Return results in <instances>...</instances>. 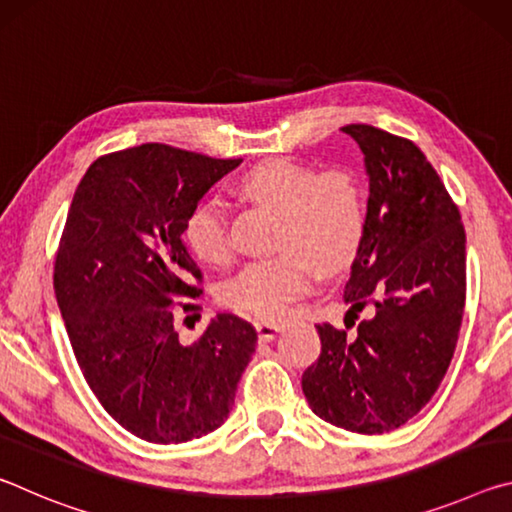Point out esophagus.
I'll return each mask as SVG.
<instances>
[{
  "label": "esophagus",
  "mask_w": 512,
  "mask_h": 512,
  "mask_svg": "<svg viewBox=\"0 0 512 512\" xmlns=\"http://www.w3.org/2000/svg\"><path fill=\"white\" fill-rule=\"evenodd\" d=\"M255 329L259 334V341H273L277 332H280V325L268 323V320H255Z\"/></svg>",
  "instance_id": "obj_1"
}]
</instances>
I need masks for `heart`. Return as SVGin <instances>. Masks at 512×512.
I'll return each mask as SVG.
<instances>
[{
    "mask_svg": "<svg viewBox=\"0 0 512 512\" xmlns=\"http://www.w3.org/2000/svg\"><path fill=\"white\" fill-rule=\"evenodd\" d=\"M239 189L280 214V255L257 259L223 284L221 298L232 309L257 318H280L305 296L314 271L336 273L357 257L366 235V205L350 171L318 173L291 160H266L241 178ZM185 241L196 259L223 264L230 259L228 216L216 198L196 205L185 223Z\"/></svg>",
    "mask_w": 512,
    "mask_h": 512,
    "instance_id": "heart-1",
    "label": "heart"
}]
</instances>
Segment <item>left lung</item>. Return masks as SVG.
Segmentation results:
<instances>
[{
  "mask_svg": "<svg viewBox=\"0 0 512 512\" xmlns=\"http://www.w3.org/2000/svg\"><path fill=\"white\" fill-rule=\"evenodd\" d=\"M341 131L368 176L366 235L345 282V323L372 300L354 334L318 325L320 357L302 375L318 418L386 433L427 404L454 357L465 307V230L443 180L411 140L368 124ZM353 320H349V316Z\"/></svg>",
  "mask_w": 512,
  "mask_h": 512,
  "instance_id": "left-lung-1",
  "label": "left lung"
}]
</instances>
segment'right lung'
<instances>
[{"label":"right lung","mask_w":512,"mask_h":512,"mask_svg":"<svg viewBox=\"0 0 512 512\" xmlns=\"http://www.w3.org/2000/svg\"><path fill=\"white\" fill-rule=\"evenodd\" d=\"M239 162L133 146L90 164L69 207L54 268L69 343L103 409L146 443L219 429L255 352V327L232 314L194 345L173 329V305L201 296L187 216Z\"/></svg>","instance_id":"add662e5"}]
</instances>
